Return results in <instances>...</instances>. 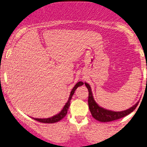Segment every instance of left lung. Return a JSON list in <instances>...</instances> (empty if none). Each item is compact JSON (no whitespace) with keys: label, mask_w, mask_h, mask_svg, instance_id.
Masks as SVG:
<instances>
[{"label":"left lung","mask_w":147,"mask_h":147,"mask_svg":"<svg viewBox=\"0 0 147 147\" xmlns=\"http://www.w3.org/2000/svg\"><path fill=\"white\" fill-rule=\"evenodd\" d=\"M85 86L87 87L89 92L88 105L91 114H92L93 117L95 119L99 121L100 122L112 121L119 119L125 117L126 115H129V113L133 112L138 105V102L134 105L133 107L127 109V110L117 111V112L107 110V109H105L102 107H100V106L96 102V101L94 99V97H93V94L90 85L87 83H85Z\"/></svg>","instance_id":"left-lung-1"}]
</instances>
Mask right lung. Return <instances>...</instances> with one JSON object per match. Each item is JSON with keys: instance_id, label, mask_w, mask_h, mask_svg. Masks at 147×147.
Here are the masks:
<instances>
[{"instance_id": "right-lung-1", "label": "right lung", "mask_w": 147, "mask_h": 147, "mask_svg": "<svg viewBox=\"0 0 147 147\" xmlns=\"http://www.w3.org/2000/svg\"><path fill=\"white\" fill-rule=\"evenodd\" d=\"M82 85H83V83L82 82V81H79V82H78L77 84L75 85V87L72 88L71 92H70V94L69 98H68V102L66 103V105H64V107L62 109V110L60 112L58 113V114L55 115H54V116L51 117H50V118H47V119L34 118V119L37 121H39V122H41V123H55V122L59 121H60L61 119H62L64 118L65 116H66V114H67L68 108H69V107H70V100H71V98L72 97V96H73L74 93H75V91L77 90V88L78 87L81 86Z\"/></svg>"}]
</instances>
